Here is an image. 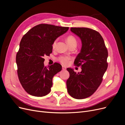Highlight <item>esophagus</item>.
Returning <instances> with one entry per match:
<instances>
[{
	"label": "esophagus",
	"mask_w": 125,
	"mask_h": 125,
	"mask_svg": "<svg viewBox=\"0 0 125 125\" xmlns=\"http://www.w3.org/2000/svg\"><path fill=\"white\" fill-rule=\"evenodd\" d=\"M62 70H66V67H65V66H62Z\"/></svg>",
	"instance_id": "obj_1"
}]
</instances>
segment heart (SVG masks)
<instances>
[{"instance_id":"heart-1","label":"heart","mask_w":125,"mask_h":125,"mask_svg":"<svg viewBox=\"0 0 125 125\" xmlns=\"http://www.w3.org/2000/svg\"><path fill=\"white\" fill-rule=\"evenodd\" d=\"M66 41L67 42L69 46H71L72 45H77V40L75 37L73 36V35H69L66 38ZM57 40H56L54 41L53 43H52V47L53 48H54L56 47V43H57ZM59 61L61 62L63 64V65H67L68 62V60H69V58L67 57L66 56H61L59 57L58 58Z\"/></svg>"}]
</instances>
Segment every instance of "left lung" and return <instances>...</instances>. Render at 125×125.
Instances as JSON below:
<instances>
[{
  "label": "left lung",
  "instance_id": "obj_1",
  "mask_svg": "<svg viewBox=\"0 0 125 125\" xmlns=\"http://www.w3.org/2000/svg\"><path fill=\"white\" fill-rule=\"evenodd\" d=\"M71 31L80 39L82 47L74 63L81 66L76 73L68 68L70 77L67 80V91L76 99L92 95L99 88L106 71L108 52L103 37L95 30L86 28H71Z\"/></svg>",
  "mask_w": 125,
  "mask_h": 125
}]
</instances>
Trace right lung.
Listing matches in <instances>:
<instances>
[{
	"mask_svg": "<svg viewBox=\"0 0 125 125\" xmlns=\"http://www.w3.org/2000/svg\"><path fill=\"white\" fill-rule=\"evenodd\" d=\"M68 27L41 24L35 26L22 37L16 55L18 75L22 87L33 96L42 97L50 92L52 78L62 69L58 63L44 66V56L52 52V45Z\"/></svg>",
	"mask_w": 125,
	"mask_h": 125,
	"instance_id": "1",
	"label": "right lung"
}]
</instances>
